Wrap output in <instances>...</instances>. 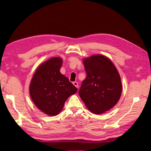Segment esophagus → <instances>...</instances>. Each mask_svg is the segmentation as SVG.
<instances>
[{
	"instance_id": "1",
	"label": "esophagus",
	"mask_w": 151,
	"mask_h": 151,
	"mask_svg": "<svg viewBox=\"0 0 151 151\" xmlns=\"http://www.w3.org/2000/svg\"><path fill=\"white\" fill-rule=\"evenodd\" d=\"M73 84H74V86H76L77 88H79L78 83H77V82H74V83H73Z\"/></svg>"
}]
</instances>
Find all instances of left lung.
Instances as JSON below:
<instances>
[{"label": "left lung", "instance_id": "1", "mask_svg": "<svg viewBox=\"0 0 151 151\" xmlns=\"http://www.w3.org/2000/svg\"><path fill=\"white\" fill-rule=\"evenodd\" d=\"M83 61L87 76L79 94L90 111L104 113L115 106L121 97L119 72L110 59L103 55H94Z\"/></svg>", "mask_w": 151, "mask_h": 151}]
</instances>
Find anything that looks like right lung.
Here are the masks:
<instances>
[{"label":"right lung","instance_id":"obj_1","mask_svg":"<svg viewBox=\"0 0 151 151\" xmlns=\"http://www.w3.org/2000/svg\"><path fill=\"white\" fill-rule=\"evenodd\" d=\"M62 63L61 57L50 58L38 67L30 82L32 101L48 116L60 113L66 100L77 91L67 77L60 73Z\"/></svg>","mask_w":151,"mask_h":151}]
</instances>
